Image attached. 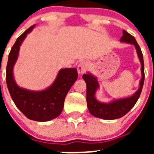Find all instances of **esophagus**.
I'll return each instance as SVG.
<instances>
[{"label":"esophagus","instance_id":"obj_1","mask_svg":"<svg viewBox=\"0 0 154 154\" xmlns=\"http://www.w3.org/2000/svg\"><path fill=\"white\" fill-rule=\"evenodd\" d=\"M88 68H89V65H88V63L86 62H85V61L81 62L78 65V72L80 75L83 74V73H85L86 72Z\"/></svg>","mask_w":154,"mask_h":154}]
</instances>
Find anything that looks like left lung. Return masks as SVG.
Instances as JSON below:
<instances>
[{"label":"left lung","instance_id":"obj_1","mask_svg":"<svg viewBox=\"0 0 154 154\" xmlns=\"http://www.w3.org/2000/svg\"><path fill=\"white\" fill-rule=\"evenodd\" d=\"M123 35L120 38L121 42L134 45L136 49H137V55L140 60L142 79H141L140 83V88L135 92V94L130 97L118 99V100H115L109 103H103L97 101L95 98L96 91L99 87L96 78H95L93 75L89 73L84 74L82 75V78L86 83L87 106L89 109V112L96 117L104 119H116L122 117L134 106V105L137 102L139 97L140 96L141 92H142L144 78H145L143 57L142 51H141L140 48L136 41L135 38L133 35L128 33L125 30H123Z\"/></svg>","mask_w":154,"mask_h":154}]
</instances>
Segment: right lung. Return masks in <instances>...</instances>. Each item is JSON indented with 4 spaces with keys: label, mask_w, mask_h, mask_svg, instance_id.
Listing matches in <instances>:
<instances>
[{
    "label": "right lung",
    "mask_w": 154,
    "mask_h": 154,
    "mask_svg": "<svg viewBox=\"0 0 154 154\" xmlns=\"http://www.w3.org/2000/svg\"><path fill=\"white\" fill-rule=\"evenodd\" d=\"M34 25L17 38L9 53L6 68L8 89L14 103L27 118L31 120L45 122L60 115L64 107L65 96L78 78L77 69H63L58 72L52 85L40 92H32L20 88L13 77V67L17 61L20 45Z\"/></svg>",
    "instance_id": "add662e5"
}]
</instances>
